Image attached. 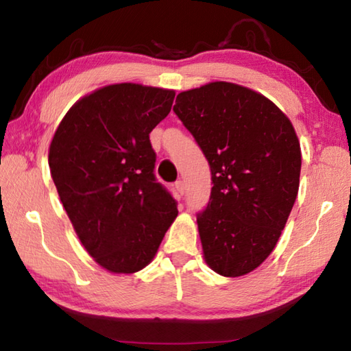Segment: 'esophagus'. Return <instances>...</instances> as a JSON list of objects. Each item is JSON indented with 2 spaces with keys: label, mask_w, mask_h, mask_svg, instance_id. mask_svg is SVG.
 Here are the masks:
<instances>
[{
  "label": "esophagus",
  "mask_w": 351,
  "mask_h": 351,
  "mask_svg": "<svg viewBox=\"0 0 351 351\" xmlns=\"http://www.w3.org/2000/svg\"><path fill=\"white\" fill-rule=\"evenodd\" d=\"M175 189H176V192L180 193V197H182L184 190H186V186H184V181H176L175 182Z\"/></svg>",
  "instance_id": "obj_1"
}]
</instances>
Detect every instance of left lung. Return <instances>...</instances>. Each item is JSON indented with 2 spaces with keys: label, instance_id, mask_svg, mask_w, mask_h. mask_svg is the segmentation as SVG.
<instances>
[{
  "label": "left lung",
  "instance_id": "obj_1",
  "mask_svg": "<svg viewBox=\"0 0 351 351\" xmlns=\"http://www.w3.org/2000/svg\"><path fill=\"white\" fill-rule=\"evenodd\" d=\"M173 111L212 171L210 201L197 218L206 265L246 276L274 251L299 192L295 130L268 97L230 82L180 93Z\"/></svg>",
  "mask_w": 351,
  "mask_h": 351
}]
</instances>
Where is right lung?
<instances>
[{
  "instance_id": "right-lung-1",
  "label": "right lung",
  "mask_w": 351,
  "mask_h": 351,
  "mask_svg": "<svg viewBox=\"0 0 351 351\" xmlns=\"http://www.w3.org/2000/svg\"><path fill=\"white\" fill-rule=\"evenodd\" d=\"M173 90L112 83L71 106L49 145L58 197L85 251L112 274L144 269L178 217L154 181L148 134L171 110Z\"/></svg>"
}]
</instances>
